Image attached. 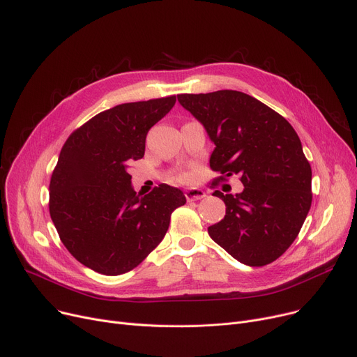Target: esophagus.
Returning <instances> with one entry per match:
<instances>
[{
  "label": "esophagus",
  "mask_w": 357,
  "mask_h": 357,
  "mask_svg": "<svg viewBox=\"0 0 357 357\" xmlns=\"http://www.w3.org/2000/svg\"><path fill=\"white\" fill-rule=\"evenodd\" d=\"M184 196L188 202H193V200H200L206 196L204 190H202V188H197V187H193V188H188V190L184 192Z\"/></svg>",
  "instance_id": "1"
}]
</instances>
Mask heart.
<instances>
[{
	"label": "heart",
	"mask_w": 357,
	"mask_h": 357,
	"mask_svg": "<svg viewBox=\"0 0 357 357\" xmlns=\"http://www.w3.org/2000/svg\"><path fill=\"white\" fill-rule=\"evenodd\" d=\"M188 178H190V174H188V173H181V174L177 176L178 181H187Z\"/></svg>",
	"instance_id": "heart-1"
}]
</instances>
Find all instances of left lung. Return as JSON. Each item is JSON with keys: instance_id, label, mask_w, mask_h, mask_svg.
<instances>
[{"instance_id": "1", "label": "left lung", "mask_w": 357, "mask_h": 357, "mask_svg": "<svg viewBox=\"0 0 357 357\" xmlns=\"http://www.w3.org/2000/svg\"><path fill=\"white\" fill-rule=\"evenodd\" d=\"M215 142L212 185L239 176L243 192L223 195L225 218L208 235L249 266L278 259L296 241L311 207V167L291 123L265 103L238 91L177 95Z\"/></svg>"}]
</instances>
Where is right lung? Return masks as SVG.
Masks as SVG:
<instances>
[{"label": "right lung", "instance_id": "1", "mask_svg": "<svg viewBox=\"0 0 357 357\" xmlns=\"http://www.w3.org/2000/svg\"><path fill=\"white\" fill-rule=\"evenodd\" d=\"M174 103L173 95L116 105L73 131L60 151L49 187L50 216L69 252L99 274L138 266L185 203L169 184L137 195L127 172L131 160L144 157L150 128Z\"/></svg>", "mask_w": 357, "mask_h": 357}]
</instances>
